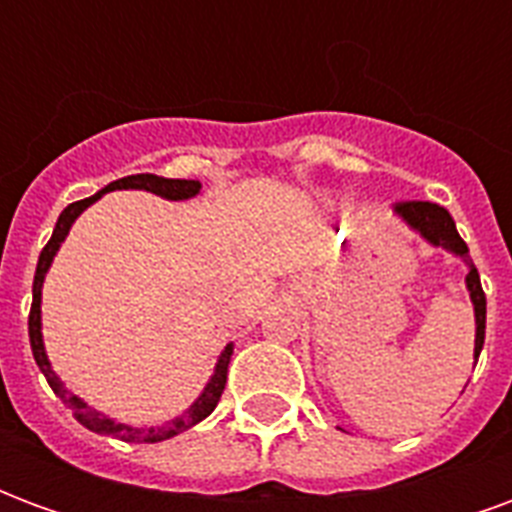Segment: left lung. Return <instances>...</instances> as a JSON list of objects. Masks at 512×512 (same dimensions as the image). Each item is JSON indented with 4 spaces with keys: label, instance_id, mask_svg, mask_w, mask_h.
<instances>
[{
    "label": "left lung",
    "instance_id": "left-lung-1",
    "mask_svg": "<svg viewBox=\"0 0 512 512\" xmlns=\"http://www.w3.org/2000/svg\"><path fill=\"white\" fill-rule=\"evenodd\" d=\"M395 213L400 219H406L408 227H414L422 238H428L433 246H444V249H450L452 255H458L466 260V266H469L466 288H469V296H472L474 321H477V334H474V359H477L485 343V293L483 285H480V274H477L472 257H469V246H466V241H463L461 235H458V230H455V222H452L450 211L436 205V202L406 200L395 202Z\"/></svg>",
    "mask_w": 512,
    "mask_h": 512
}]
</instances>
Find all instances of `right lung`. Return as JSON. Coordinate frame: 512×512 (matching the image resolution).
Instances as JSON below:
<instances>
[{
  "instance_id": "1",
  "label": "right lung",
  "mask_w": 512,
  "mask_h": 512,
  "mask_svg": "<svg viewBox=\"0 0 512 512\" xmlns=\"http://www.w3.org/2000/svg\"><path fill=\"white\" fill-rule=\"evenodd\" d=\"M115 189H145L153 191L158 197H164V200H189L194 197L197 191L202 189L200 180H175V178H158V175H128V178H120L115 183H109L106 189H101L93 197H87V200L71 202L65 211L60 213V219H57V227H54V233H51L49 244L43 246V252L38 257V268H35V282H32V310H29V345H32V356H35V362H38L40 373L46 376L49 386L54 389V395L60 397L65 406L71 408L73 417L82 422L84 428L93 430V433H101V436H115V439L123 441H145V444H156V441L172 439V436H178L183 430H189L191 425H197L202 419L211 414L216 403H219V397L224 392V384H227V365H230V356H233V345H227L219 356V365L213 370L211 381L208 386L202 389V395L194 400V406L183 414V417H175L167 425H161V428H131V425H120L115 419L104 417V414H98L95 408H90L84 403L82 397H76L73 392H68L62 381L57 378V373L51 370L49 365V356H46V348H43V334H40V288H43V277H46V271H49L51 260L57 255V249L65 241V235L71 230V224L76 222V216L84 211V208H90L98 197H104L106 191H115Z\"/></svg>"
}]
</instances>
